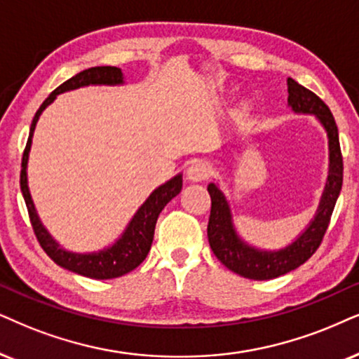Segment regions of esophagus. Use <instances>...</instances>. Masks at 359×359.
<instances>
[{
  "label": "esophagus",
  "instance_id": "obj_1",
  "mask_svg": "<svg viewBox=\"0 0 359 359\" xmlns=\"http://www.w3.org/2000/svg\"><path fill=\"white\" fill-rule=\"evenodd\" d=\"M208 175H210V167L205 162H192L187 169V179L192 182H202V180L208 179Z\"/></svg>",
  "mask_w": 359,
  "mask_h": 359
}]
</instances>
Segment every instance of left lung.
Here are the masks:
<instances>
[{"instance_id": "left-lung-1", "label": "left lung", "mask_w": 359, "mask_h": 359, "mask_svg": "<svg viewBox=\"0 0 359 359\" xmlns=\"http://www.w3.org/2000/svg\"><path fill=\"white\" fill-rule=\"evenodd\" d=\"M288 106L294 112L315 114L328 134L330 146V170L325 192L316 210L315 219L310 222L306 230L288 247L275 252L258 250L245 243L235 232L229 202L219 189V185L208 184V194L212 198L210 219H208L207 235L212 252L229 270L250 280H271L288 273L303 265L313 253L318 250L326 229L330 225L331 213L338 201L343 185V156L339 149L338 127L328 106L297 81L288 78Z\"/></svg>"}]
</instances>
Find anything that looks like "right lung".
Listing matches in <instances>:
<instances>
[{"label": "right lung", "instance_id": "1", "mask_svg": "<svg viewBox=\"0 0 359 359\" xmlns=\"http://www.w3.org/2000/svg\"><path fill=\"white\" fill-rule=\"evenodd\" d=\"M122 83H124V78H122V71L119 67L96 66L81 71L79 74L72 76L71 79H67L66 83H62L59 88L54 89L46 97V101L41 104L38 112L34 114L33 122H31L29 137L28 142H26L25 152H22L21 162V192L22 197H25L26 207H28L31 225H33L34 235L36 238H38L39 245L43 247V250L48 253L49 258H51L54 263H57L59 266L94 280L117 278V276H122L129 273V271H133L134 269H137L140 263L146 260L147 253L151 250L158 213H161L162 208H164L167 203H169L175 195H179L180 190H182V175H175L174 179L162 184L161 187H157L151 195H149L147 201L139 207V210L135 212L133 220L129 222L124 233L121 235L119 240H116L114 245L104 248V250L93 253H72L59 247V243L48 233L44 225L41 224L38 213H36L34 203L31 201L26 167H28L31 140H33L36 122H38L41 112L56 99L57 94L66 93V90L84 88V86L90 84L116 86Z\"/></svg>", "mask_w": 359, "mask_h": 359}]
</instances>
